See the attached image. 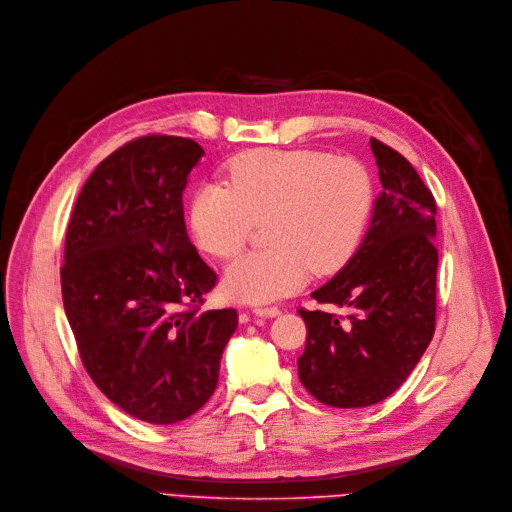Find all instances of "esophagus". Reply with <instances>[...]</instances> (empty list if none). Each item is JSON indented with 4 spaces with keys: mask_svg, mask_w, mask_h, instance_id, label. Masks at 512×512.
I'll use <instances>...</instances> for the list:
<instances>
[{
    "mask_svg": "<svg viewBox=\"0 0 512 512\" xmlns=\"http://www.w3.org/2000/svg\"><path fill=\"white\" fill-rule=\"evenodd\" d=\"M254 314L262 316V318H275L281 314V308L279 306H258V308H254Z\"/></svg>",
    "mask_w": 512,
    "mask_h": 512,
    "instance_id": "34e87169",
    "label": "esophagus"
}]
</instances>
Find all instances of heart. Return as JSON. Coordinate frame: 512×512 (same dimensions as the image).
Here are the masks:
<instances>
[{
	"instance_id": "heart-1",
	"label": "heart",
	"mask_w": 512,
	"mask_h": 512,
	"mask_svg": "<svg viewBox=\"0 0 512 512\" xmlns=\"http://www.w3.org/2000/svg\"><path fill=\"white\" fill-rule=\"evenodd\" d=\"M227 184L200 186L188 210L198 248L231 258L264 221V250L231 262L223 293L266 304L345 266L359 248L374 208L370 171L322 150H248L229 163Z\"/></svg>"
}]
</instances>
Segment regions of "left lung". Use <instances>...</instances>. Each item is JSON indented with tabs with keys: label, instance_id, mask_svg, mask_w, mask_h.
Returning a JSON list of instances; mask_svg holds the SVG:
<instances>
[{
	"label": "left lung",
	"instance_id": "left-lung-1",
	"mask_svg": "<svg viewBox=\"0 0 512 512\" xmlns=\"http://www.w3.org/2000/svg\"><path fill=\"white\" fill-rule=\"evenodd\" d=\"M382 194L362 246L335 279L316 289L318 304L347 316L299 310L308 337L299 380L330 407L380 403L407 380L436 326V200L395 148L370 138Z\"/></svg>",
	"mask_w": 512,
	"mask_h": 512
}]
</instances>
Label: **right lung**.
<instances>
[{
	"mask_svg": "<svg viewBox=\"0 0 512 512\" xmlns=\"http://www.w3.org/2000/svg\"><path fill=\"white\" fill-rule=\"evenodd\" d=\"M204 150L148 134L90 173L66 233L62 297L82 366L119 409L167 426L219 382L233 308L200 312L215 270L188 239L182 194Z\"/></svg>",
	"mask_w": 512,
	"mask_h": 512,
	"instance_id": "add662e5",
	"label": "right lung"
}]
</instances>
